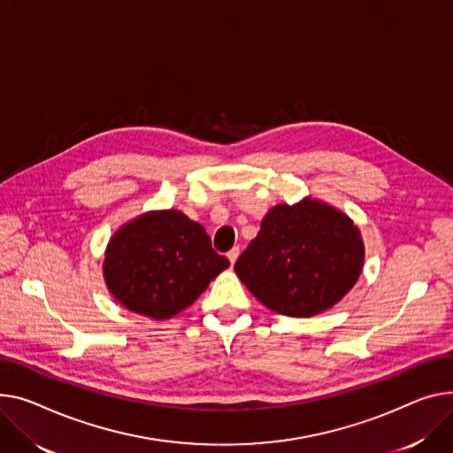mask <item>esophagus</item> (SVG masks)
<instances>
[{
	"mask_svg": "<svg viewBox=\"0 0 453 453\" xmlns=\"http://www.w3.org/2000/svg\"><path fill=\"white\" fill-rule=\"evenodd\" d=\"M238 255H240V248H233L229 253H227V258H229V262H231V265L236 262V258H238Z\"/></svg>",
	"mask_w": 453,
	"mask_h": 453,
	"instance_id": "34e87169",
	"label": "esophagus"
}]
</instances>
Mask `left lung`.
Masks as SVG:
<instances>
[{
  "label": "left lung",
  "instance_id": "left-lung-1",
  "mask_svg": "<svg viewBox=\"0 0 453 453\" xmlns=\"http://www.w3.org/2000/svg\"><path fill=\"white\" fill-rule=\"evenodd\" d=\"M363 267L360 229L341 209L313 196L271 207L234 264L260 304L303 319L339 304Z\"/></svg>",
  "mask_w": 453,
  "mask_h": 453
}]
</instances>
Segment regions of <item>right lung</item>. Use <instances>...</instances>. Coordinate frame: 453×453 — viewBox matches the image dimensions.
Listing matches in <instances>:
<instances>
[{"label": "right lung", "mask_w": 453, "mask_h": 453, "mask_svg": "<svg viewBox=\"0 0 453 453\" xmlns=\"http://www.w3.org/2000/svg\"><path fill=\"white\" fill-rule=\"evenodd\" d=\"M227 267L205 229L178 209L145 211L119 226L102 265L118 303L153 320L189 308Z\"/></svg>", "instance_id": "obj_1"}]
</instances>
